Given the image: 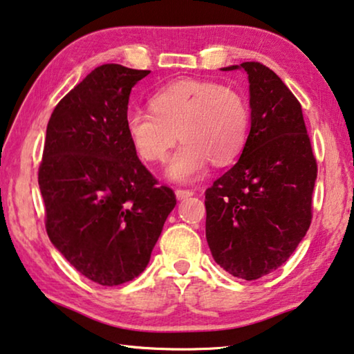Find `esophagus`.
I'll list each match as a JSON object with an SVG mask.
<instances>
[{
  "label": "esophagus",
  "instance_id": "esophagus-1",
  "mask_svg": "<svg viewBox=\"0 0 354 354\" xmlns=\"http://www.w3.org/2000/svg\"><path fill=\"white\" fill-rule=\"evenodd\" d=\"M193 194H194L193 189H182V188H177V189H176V196H177L178 201L188 199V198H191V196H193Z\"/></svg>",
  "mask_w": 354,
  "mask_h": 354
}]
</instances>
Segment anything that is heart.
<instances>
[{
  "label": "heart",
  "instance_id": "1",
  "mask_svg": "<svg viewBox=\"0 0 354 354\" xmlns=\"http://www.w3.org/2000/svg\"><path fill=\"white\" fill-rule=\"evenodd\" d=\"M251 113L239 91L212 80H180L156 91L150 109L130 108L124 125L139 158L160 163L177 136L167 176L187 182L198 177L208 161L224 166L245 147Z\"/></svg>",
  "mask_w": 354,
  "mask_h": 354
}]
</instances>
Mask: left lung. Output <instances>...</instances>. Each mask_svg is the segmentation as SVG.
Listing matches in <instances>:
<instances>
[{"instance_id":"obj_1","label":"left lung","mask_w":354,"mask_h":354,"mask_svg":"<svg viewBox=\"0 0 354 354\" xmlns=\"http://www.w3.org/2000/svg\"><path fill=\"white\" fill-rule=\"evenodd\" d=\"M240 67L249 80L251 131L239 161L205 191V235L219 266L256 281L286 263L304 239L317 160L292 91L263 64Z\"/></svg>"}]
</instances>
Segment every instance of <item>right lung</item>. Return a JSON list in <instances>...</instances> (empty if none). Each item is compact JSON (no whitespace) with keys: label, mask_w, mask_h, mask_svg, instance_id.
<instances>
[{"label":"right lung","mask_w":354,"mask_h":354,"mask_svg":"<svg viewBox=\"0 0 354 354\" xmlns=\"http://www.w3.org/2000/svg\"><path fill=\"white\" fill-rule=\"evenodd\" d=\"M149 73L103 64L61 98L46 125L39 166L46 234L100 286L142 273L177 204L139 161L124 125L131 88Z\"/></svg>","instance_id":"obj_1"}]
</instances>
